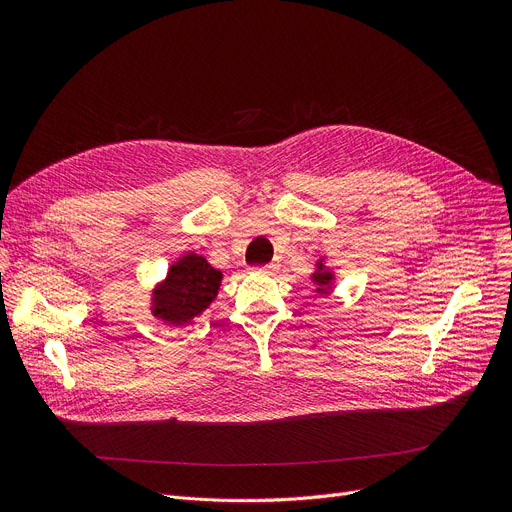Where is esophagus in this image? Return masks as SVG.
<instances>
[{"instance_id":"esophagus-1","label":"esophagus","mask_w":512,"mask_h":512,"mask_svg":"<svg viewBox=\"0 0 512 512\" xmlns=\"http://www.w3.org/2000/svg\"><path fill=\"white\" fill-rule=\"evenodd\" d=\"M276 270H278V263H276V261L267 263V265H261V267H255L257 274H274Z\"/></svg>"}]
</instances>
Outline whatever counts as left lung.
I'll return each instance as SVG.
<instances>
[{
	"label": "left lung",
	"mask_w": 512,
	"mask_h": 512,
	"mask_svg": "<svg viewBox=\"0 0 512 512\" xmlns=\"http://www.w3.org/2000/svg\"><path fill=\"white\" fill-rule=\"evenodd\" d=\"M311 280L317 284V292H324V294H326V292L330 290L332 280H334V274L324 265V259L317 261V270H315V274L311 276Z\"/></svg>",
	"instance_id": "8db88e82"
}]
</instances>
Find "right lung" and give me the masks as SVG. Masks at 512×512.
Instances as JSON below:
<instances>
[{"instance_id": "1", "label": "right lung", "mask_w": 512, "mask_h": 512, "mask_svg": "<svg viewBox=\"0 0 512 512\" xmlns=\"http://www.w3.org/2000/svg\"><path fill=\"white\" fill-rule=\"evenodd\" d=\"M220 284V270L203 255L186 253L170 265L166 280L155 286L151 313L172 326H184L213 303Z\"/></svg>"}]
</instances>
